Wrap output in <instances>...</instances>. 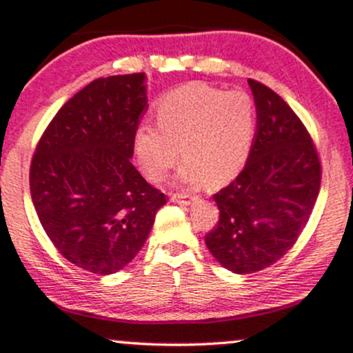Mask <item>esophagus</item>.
Masks as SVG:
<instances>
[{
	"label": "esophagus",
	"instance_id": "obj_1",
	"mask_svg": "<svg viewBox=\"0 0 353 353\" xmlns=\"http://www.w3.org/2000/svg\"><path fill=\"white\" fill-rule=\"evenodd\" d=\"M170 201L176 204H184V206H188V204H191L192 197L189 196H183V194H172L170 196Z\"/></svg>",
	"mask_w": 353,
	"mask_h": 353
}]
</instances>
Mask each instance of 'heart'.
Masks as SVG:
<instances>
[{"label": "heart", "instance_id": "heart-1", "mask_svg": "<svg viewBox=\"0 0 353 353\" xmlns=\"http://www.w3.org/2000/svg\"><path fill=\"white\" fill-rule=\"evenodd\" d=\"M256 110L245 92H224L191 82L174 88L156 105V125L141 123L134 152L149 181H161L181 156V184L197 188L208 181H231L250 156Z\"/></svg>", "mask_w": 353, "mask_h": 353}]
</instances>
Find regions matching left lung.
Listing matches in <instances>:
<instances>
[{
    "label": "left lung",
    "instance_id": "1",
    "mask_svg": "<svg viewBox=\"0 0 353 353\" xmlns=\"http://www.w3.org/2000/svg\"><path fill=\"white\" fill-rule=\"evenodd\" d=\"M248 85L256 105V134L245 169L214 194L219 221L206 236L212 256L238 274L285 256L320 191L319 154L301 120L266 85Z\"/></svg>",
    "mask_w": 353,
    "mask_h": 353
}]
</instances>
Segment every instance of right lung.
Listing matches in <instances>:
<instances>
[{"mask_svg": "<svg viewBox=\"0 0 353 353\" xmlns=\"http://www.w3.org/2000/svg\"><path fill=\"white\" fill-rule=\"evenodd\" d=\"M147 107L145 73L94 80L57 112L33 156L30 191L41 226L90 273L125 268L165 204L130 162Z\"/></svg>", "mask_w": 353, "mask_h": 353, "instance_id": "1", "label": "right lung"}]
</instances>
